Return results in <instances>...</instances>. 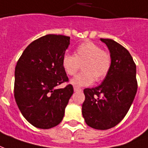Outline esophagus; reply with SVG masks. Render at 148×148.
Returning a JSON list of instances; mask_svg holds the SVG:
<instances>
[{"instance_id":"1","label":"esophagus","mask_w":148,"mask_h":148,"mask_svg":"<svg viewBox=\"0 0 148 148\" xmlns=\"http://www.w3.org/2000/svg\"><path fill=\"white\" fill-rule=\"evenodd\" d=\"M74 91L75 92H79V91H82V89L78 87H74Z\"/></svg>"}]
</instances>
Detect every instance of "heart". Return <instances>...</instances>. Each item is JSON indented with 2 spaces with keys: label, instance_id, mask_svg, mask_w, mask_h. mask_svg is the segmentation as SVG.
I'll return each mask as SVG.
<instances>
[{
  "label": "heart",
  "instance_id": "obj_1",
  "mask_svg": "<svg viewBox=\"0 0 148 148\" xmlns=\"http://www.w3.org/2000/svg\"><path fill=\"white\" fill-rule=\"evenodd\" d=\"M80 65L83 71L71 82L75 86H88L107 76L111 67V56L94 42H84L76 47L74 56L65 54L62 59V68L68 76L76 75Z\"/></svg>",
  "mask_w": 148,
  "mask_h": 148
}]
</instances>
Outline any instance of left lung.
<instances>
[{
    "label": "left lung",
    "instance_id": "8db88e82",
    "mask_svg": "<svg viewBox=\"0 0 148 148\" xmlns=\"http://www.w3.org/2000/svg\"><path fill=\"white\" fill-rule=\"evenodd\" d=\"M110 50L111 67L101 84L84 88L82 114L88 126L107 130L126 116L138 88L136 65L129 51L110 38H101Z\"/></svg>",
    "mask_w": 148,
    "mask_h": 148
}]
</instances>
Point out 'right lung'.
<instances>
[{"label": "right lung", "instance_id": "obj_1", "mask_svg": "<svg viewBox=\"0 0 148 148\" xmlns=\"http://www.w3.org/2000/svg\"><path fill=\"white\" fill-rule=\"evenodd\" d=\"M70 37L47 34L33 41L24 50L15 68L14 98L21 114L31 125L50 129L61 123L73 93L62 68V59Z\"/></svg>", "mask_w": 148, "mask_h": 148}]
</instances>
